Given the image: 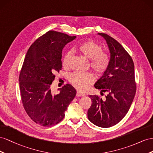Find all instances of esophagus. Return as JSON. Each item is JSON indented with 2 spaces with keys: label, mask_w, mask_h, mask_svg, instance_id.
Here are the masks:
<instances>
[{
  "label": "esophagus",
  "mask_w": 153,
  "mask_h": 153,
  "mask_svg": "<svg viewBox=\"0 0 153 153\" xmlns=\"http://www.w3.org/2000/svg\"><path fill=\"white\" fill-rule=\"evenodd\" d=\"M85 95V94L84 93L81 92V91H77V94H76L77 97H84Z\"/></svg>",
  "instance_id": "obj_1"
}]
</instances>
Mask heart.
<instances>
[{"mask_svg": "<svg viewBox=\"0 0 153 153\" xmlns=\"http://www.w3.org/2000/svg\"><path fill=\"white\" fill-rule=\"evenodd\" d=\"M102 47L93 41L88 40L81 43L77 46V51L86 58L90 59V67L97 74H102L107 69L110 59L108 55L102 51ZM72 57V52H67L63 59L64 67L69 66ZM71 84L77 89H86L94 81V76L89 72H75L69 77Z\"/></svg>", "mask_w": 153, "mask_h": 153, "instance_id": "b5f03b06", "label": "heart"}]
</instances>
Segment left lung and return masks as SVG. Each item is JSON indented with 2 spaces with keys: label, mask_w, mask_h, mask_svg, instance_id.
<instances>
[{
  "label": "left lung",
  "mask_w": 153,
  "mask_h": 153,
  "mask_svg": "<svg viewBox=\"0 0 153 153\" xmlns=\"http://www.w3.org/2000/svg\"><path fill=\"white\" fill-rule=\"evenodd\" d=\"M106 40L110 58L107 69L95 82V88L101 94H108L102 99L90 95L91 105L88 118L91 123L101 128H110L119 123L127 114L136 93L133 61L121 44L105 33H98Z\"/></svg>",
  "instance_id": "left-lung-1"
}]
</instances>
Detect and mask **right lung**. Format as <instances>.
<instances>
[{"mask_svg":"<svg viewBox=\"0 0 153 153\" xmlns=\"http://www.w3.org/2000/svg\"><path fill=\"white\" fill-rule=\"evenodd\" d=\"M76 36L50 30L30 45L19 76L22 101L26 113L42 126L58 124L76 95L70 84L54 94L51 89L54 74L62 69V51Z\"/></svg>","mask_w":153,"mask_h":153,"instance_id":"obj_1","label":"right lung"}]
</instances>
